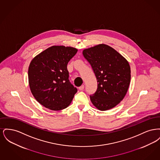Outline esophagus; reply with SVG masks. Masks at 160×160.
<instances>
[{"instance_id":"1","label":"esophagus","mask_w":160,"mask_h":160,"mask_svg":"<svg viewBox=\"0 0 160 160\" xmlns=\"http://www.w3.org/2000/svg\"><path fill=\"white\" fill-rule=\"evenodd\" d=\"M84 85H82L81 86H80V87L78 88V89H79L80 91H83L84 89Z\"/></svg>"}]
</instances>
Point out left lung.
I'll return each instance as SVG.
<instances>
[{
    "mask_svg": "<svg viewBox=\"0 0 160 160\" xmlns=\"http://www.w3.org/2000/svg\"><path fill=\"white\" fill-rule=\"evenodd\" d=\"M83 55L91 65L97 81V91L90 95L92 104L101 111L113 108L128 91L131 80L129 63L106 44L85 49Z\"/></svg>",
    "mask_w": 160,
    "mask_h": 160,
    "instance_id": "1",
    "label": "left lung"
}]
</instances>
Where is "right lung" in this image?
Wrapping results in <instances>:
<instances>
[{
    "label": "right lung",
    "mask_w": 160,
    "mask_h": 160,
    "mask_svg": "<svg viewBox=\"0 0 160 160\" xmlns=\"http://www.w3.org/2000/svg\"><path fill=\"white\" fill-rule=\"evenodd\" d=\"M75 48L52 46L31 61L28 78L31 92L41 105L52 110L68 106L77 92L69 80L67 65Z\"/></svg>",
    "instance_id": "right-lung-1"
}]
</instances>
